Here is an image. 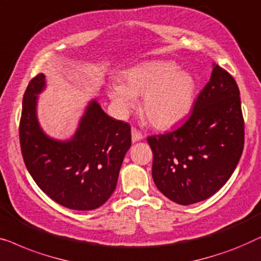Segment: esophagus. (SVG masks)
I'll list each match as a JSON object with an SVG mask.
<instances>
[{
    "label": "esophagus",
    "instance_id": "34e87169",
    "mask_svg": "<svg viewBox=\"0 0 261 261\" xmlns=\"http://www.w3.org/2000/svg\"><path fill=\"white\" fill-rule=\"evenodd\" d=\"M131 136H132V142L142 141L143 137H144L142 132L136 129V127H132V129H131Z\"/></svg>",
    "mask_w": 261,
    "mask_h": 261
}]
</instances>
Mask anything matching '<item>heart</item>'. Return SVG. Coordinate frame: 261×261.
<instances>
[{"label": "heart", "instance_id": "obj_1", "mask_svg": "<svg viewBox=\"0 0 261 261\" xmlns=\"http://www.w3.org/2000/svg\"><path fill=\"white\" fill-rule=\"evenodd\" d=\"M196 84L190 73L170 61H151L123 75V85H113L110 97L120 112L136 105L143 94L142 110L157 129H170L181 123L194 105Z\"/></svg>", "mask_w": 261, "mask_h": 261}]
</instances>
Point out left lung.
Listing matches in <instances>:
<instances>
[{
  "label": "left lung",
  "instance_id": "obj_1",
  "mask_svg": "<svg viewBox=\"0 0 261 261\" xmlns=\"http://www.w3.org/2000/svg\"><path fill=\"white\" fill-rule=\"evenodd\" d=\"M148 143L153 182L169 200L188 205L214 195L232 176L244 150L236 79L214 65L188 119L174 131L150 136Z\"/></svg>",
  "mask_w": 261,
  "mask_h": 261
}]
</instances>
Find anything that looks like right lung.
Returning a JSON list of instances; mask_svg holds the SVG:
<instances>
[{"label":"right lung","instance_id":"right-lung-1","mask_svg":"<svg viewBox=\"0 0 261 261\" xmlns=\"http://www.w3.org/2000/svg\"><path fill=\"white\" fill-rule=\"evenodd\" d=\"M45 87L40 73L29 82L22 100L20 145L24 164L39 188L57 203L92 211L115 192L131 127L102 111L92 100L69 141L45 135L36 118V99Z\"/></svg>","mask_w":261,"mask_h":261}]
</instances>
